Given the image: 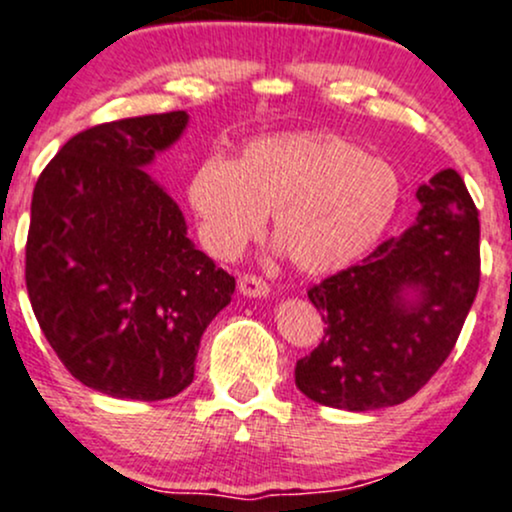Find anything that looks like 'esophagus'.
<instances>
[{
    "mask_svg": "<svg viewBox=\"0 0 512 512\" xmlns=\"http://www.w3.org/2000/svg\"><path fill=\"white\" fill-rule=\"evenodd\" d=\"M238 289L243 296H250V299H265L269 294L267 282H262L260 277H252V274H243L238 279Z\"/></svg>",
    "mask_w": 512,
    "mask_h": 512,
    "instance_id": "34e87169",
    "label": "esophagus"
}]
</instances>
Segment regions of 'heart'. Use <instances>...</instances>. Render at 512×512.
<instances>
[{
	"label": "heart",
	"instance_id": "1",
	"mask_svg": "<svg viewBox=\"0 0 512 512\" xmlns=\"http://www.w3.org/2000/svg\"><path fill=\"white\" fill-rule=\"evenodd\" d=\"M206 252L235 260L265 228L303 274H328L362 257L401 206V177L384 157L323 131L250 140L233 162L206 157L187 182Z\"/></svg>",
	"mask_w": 512,
	"mask_h": 512
}]
</instances>
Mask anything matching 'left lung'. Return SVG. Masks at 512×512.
<instances>
[{"instance_id": "left-lung-1", "label": "left lung", "mask_w": 512, "mask_h": 512, "mask_svg": "<svg viewBox=\"0 0 512 512\" xmlns=\"http://www.w3.org/2000/svg\"><path fill=\"white\" fill-rule=\"evenodd\" d=\"M413 226L308 289L328 328L296 362V386L320 406L374 411L430 381L479 291V211L462 177L442 170L415 192Z\"/></svg>"}]
</instances>
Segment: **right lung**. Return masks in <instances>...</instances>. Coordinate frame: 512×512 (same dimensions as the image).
I'll return each mask as SVG.
<instances>
[{
	"mask_svg": "<svg viewBox=\"0 0 512 512\" xmlns=\"http://www.w3.org/2000/svg\"><path fill=\"white\" fill-rule=\"evenodd\" d=\"M187 126V111H170L87 128L33 189L28 299L67 372L106 396L187 389L201 335L235 291L148 174Z\"/></svg>",
	"mask_w": 512,
	"mask_h": 512,
	"instance_id": "1",
	"label": "right lung"
}]
</instances>
